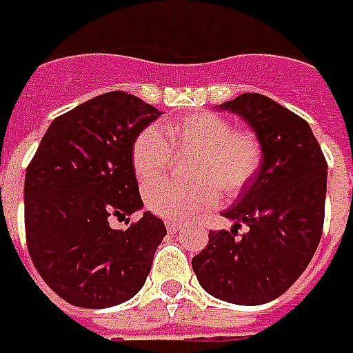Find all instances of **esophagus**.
<instances>
[{"label":"esophagus","mask_w":353,"mask_h":353,"mask_svg":"<svg viewBox=\"0 0 353 353\" xmlns=\"http://www.w3.org/2000/svg\"><path fill=\"white\" fill-rule=\"evenodd\" d=\"M165 226H167V232H169V234H179V232H181L182 230V226L181 224H179V222H165Z\"/></svg>","instance_id":"34e87169"}]
</instances>
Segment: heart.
Wrapping results in <instances>:
<instances>
[{
  "mask_svg": "<svg viewBox=\"0 0 353 353\" xmlns=\"http://www.w3.org/2000/svg\"><path fill=\"white\" fill-rule=\"evenodd\" d=\"M192 154L186 186L159 182L144 192V203L165 221L184 222L211 211L222 196L236 197L262 163V144L249 129H236L228 117L194 112L142 129L131 146V165L142 184L165 171L171 154Z\"/></svg>",
  "mask_w": 353,
  "mask_h": 353,
  "instance_id": "b5f03b06",
  "label": "heart"
}]
</instances>
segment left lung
<instances>
[{
    "mask_svg": "<svg viewBox=\"0 0 353 353\" xmlns=\"http://www.w3.org/2000/svg\"><path fill=\"white\" fill-rule=\"evenodd\" d=\"M247 121L262 144V163L222 214L230 230L209 232L192 259L197 281L214 299L259 306L281 296L316 252L325 219L327 161L310 125L276 101L245 92L221 104ZM241 223L250 232L236 238Z\"/></svg>",
    "mask_w": 353,
    "mask_h": 353,
    "instance_id": "1",
    "label": "left lung"
}]
</instances>
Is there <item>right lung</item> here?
<instances>
[{
	"label": "right lung",
	"instance_id": "add662e5",
	"mask_svg": "<svg viewBox=\"0 0 353 353\" xmlns=\"http://www.w3.org/2000/svg\"><path fill=\"white\" fill-rule=\"evenodd\" d=\"M159 116L134 94L104 92L57 117L26 169L30 259L74 306L110 308L132 299L167 236L148 211L127 230L110 226V216L142 209L131 146Z\"/></svg>",
	"mask_w": 353,
	"mask_h": 353
}]
</instances>
